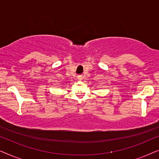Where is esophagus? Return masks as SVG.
Here are the masks:
<instances>
[{"mask_svg":"<svg viewBox=\"0 0 159 159\" xmlns=\"http://www.w3.org/2000/svg\"><path fill=\"white\" fill-rule=\"evenodd\" d=\"M78 79H79V80H81V79H82V76L81 75H80V76H78Z\"/></svg>","mask_w":159,"mask_h":159,"instance_id":"esophagus-1","label":"esophagus"}]
</instances>
